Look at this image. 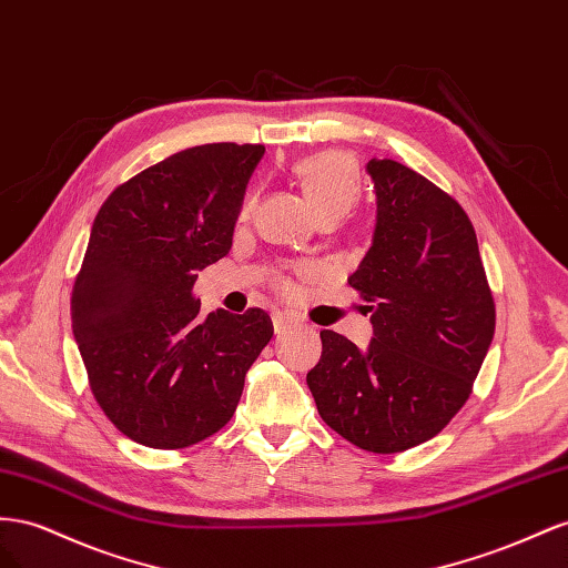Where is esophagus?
Returning <instances> with one entry per match:
<instances>
[{
    "label": "esophagus",
    "mask_w": 568,
    "mask_h": 568,
    "mask_svg": "<svg viewBox=\"0 0 568 568\" xmlns=\"http://www.w3.org/2000/svg\"><path fill=\"white\" fill-rule=\"evenodd\" d=\"M297 326V321L293 318V316H287V314H273V331L275 333H285V331H290V328H295Z\"/></svg>",
    "instance_id": "1"
}]
</instances>
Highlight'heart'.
I'll return each mask as SVG.
<instances>
[{
  "label": "heart",
  "mask_w": 568,
  "mask_h": 568,
  "mask_svg": "<svg viewBox=\"0 0 568 568\" xmlns=\"http://www.w3.org/2000/svg\"><path fill=\"white\" fill-rule=\"evenodd\" d=\"M295 173L316 216L328 212L343 216L359 197V173H356L354 159L345 152L331 150L304 156L295 166ZM252 209L254 197L250 194L240 209V219H247Z\"/></svg>",
  "instance_id": "obj_1"
}]
</instances>
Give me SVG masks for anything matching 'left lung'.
Instances as JSON below:
<instances>
[{"instance_id": "obj_1", "label": "left lung", "mask_w": 568, "mask_h": 568, "mask_svg": "<svg viewBox=\"0 0 568 568\" xmlns=\"http://www.w3.org/2000/svg\"><path fill=\"white\" fill-rule=\"evenodd\" d=\"M376 192L371 247L349 275L371 306L366 349L321 331L306 374L326 424L376 455L440 433L471 395L495 335V302L464 209L393 159H371Z\"/></svg>"}]
</instances>
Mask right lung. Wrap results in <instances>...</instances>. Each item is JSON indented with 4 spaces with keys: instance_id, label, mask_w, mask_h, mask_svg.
<instances>
[{
    "instance_id": "obj_1",
    "label": "right lung",
    "mask_w": 568,
    "mask_h": 568,
    "mask_svg": "<svg viewBox=\"0 0 568 568\" xmlns=\"http://www.w3.org/2000/svg\"><path fill=\"white\" fill-rule=\"evenodd\" d=\"M264 144L214 142L144 169L92 223L71 323L92 395L131 440L181 449L229 424L273 335L266 312L200 314L197 273L233 245Z\"/></svg>"
}]
</instances>
